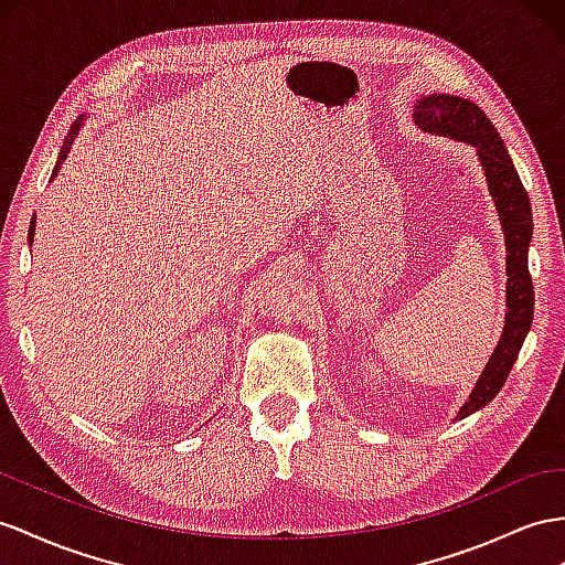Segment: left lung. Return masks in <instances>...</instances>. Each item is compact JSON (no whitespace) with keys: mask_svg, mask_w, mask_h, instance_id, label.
<instances>
[{"mask_svg":"<svg viewBox=\"0 0 565 565\" xmlns=\"http://www.w3.org/2000/svg\"><path fill=\"white\" fill-rule=\"evenodd\" d=\"M413 121L425 134L472 145L484 171L489 195L499 212L505 241V277L509 281H505L503 331L480 380L475 382L468 401L462 403L456 415V420H466L468 415L484 408L501 392L532 327L534 291L527 269L532 207L499 131L470 99L448 93L420 95L413 105Z\"/></svg>","mask_w":565,"mask_h":565,"instance_id":"obj_1","label":"left lung"}]
</instances>
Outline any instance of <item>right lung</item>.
I'll use <instances>...</instances> for the list:
<instances>
[{
    "label": "right lung",
    "instance_id": "add662e5",
    "mask_svg": "<svg viewBox=\"0 0 565 565\" xmlns=\"http://www.w3.org/2000/svg\"><path fill=\"white\" fill-rule=\"evenodd\" d=\"M83 121H85V117H78L76 124L71 126V131L66 134L64 145H62V150H60V157H56V164H54V171H52V179H50V181H54L56 173H60L62 162H64V159H66L68 152H71V145H74V140L78 138V131L83 128ZM33 236H35V216H33V222H31V228H28V243H31V245H33Z\"/></svg>",
    "mask_w": 565,
    "mask_h": 565
}]
</instances>
